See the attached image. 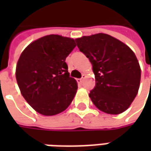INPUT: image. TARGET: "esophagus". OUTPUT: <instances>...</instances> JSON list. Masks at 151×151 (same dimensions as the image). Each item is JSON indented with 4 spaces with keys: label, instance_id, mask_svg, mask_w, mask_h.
Here are the masks:
<instances>
[{
    "label": "esophagus",
    "instance_id": "obj_1",
    "mask_svg": "<svg viewBox=\"0 0 151 151\" xmlns=\"http://www.w3.org/2000/svg\"><path fill=\"white\" fill-rule=\"evenodd\" d=\"M86 76L85 74H83V75H82V78L78 79V83H80V84H82V82H83V81H84V79L86 78Z\"/></svg>",
    "mask_w": 151,
    "mask_h": 151
}]
</instances>
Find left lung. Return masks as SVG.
<instances>
[{
  "label": "left lung",
  "mask_w": 151,
  "mask_h": 151,
  "mask_svg": "<svg viewBox=\"0 0 151 151\" xmlns=\"http://www.w3.org/2000/svg\"><path fill=\"white\" fill-rule=\"evenodd\" d=\"M75 40L93 66L96 85L89 94L93 104L111 115L126 111L137 95L141 81L134 52L120 40L104 33Z\"/></svg>",
  "instance_id": "1"
}]
</instances>
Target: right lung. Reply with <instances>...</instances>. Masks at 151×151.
I'll return each instance as SVG.
<instances>
[{"label":"right lung","instance_id":"right-lung-1","mask_svg":"<svg viewBox=\"0 0 151 151\" xmlns=\"http://www.w3.org/2000/svg\"><path fill=\"white\" fill-rule=\"evenodd\" d=\"M75 47L72 38L49 35L33 41L20 55L15 72L18 87L41 115L62 112L74 98L78 83L69 77L65 59Z\"/></svg>","mask_w":151,"mask_h":151}]
</instances>
